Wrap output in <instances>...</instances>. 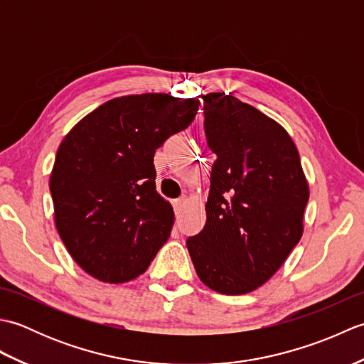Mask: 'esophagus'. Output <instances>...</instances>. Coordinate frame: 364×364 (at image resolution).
Wrapping results in <instances>:
<instances>
[{"label":"esophagus","instance_id":"34e87169","mask_svg":"<svg viewBox=\"0 0 364 364\" xmlns=\"http://www.w3.org/2000/svg\"><path fill=\"white\" fill-rule=\"evenodd\" d=\"M186 202H188L186 197L175 200V202H173V208H175V213H176V214L183 211V208H184V205H186Z\"/></svg>","mask_w":364,"mask_h":364}]
</instances>
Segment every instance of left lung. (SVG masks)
Wrapping results in <instances>:
<instances>
[{"mask_svg": "<svg viewBox=\"0 0 364 364\" xmlns=\"http://www.w3.org/2000/svg\"><path fill=\"white\" fill-rule=\"evenodd\" d=\"M215 153L206 223L186 245L208 288L239 296L264 284L304 235L310 188L280 123L225 92L203 95Z\"/></svg>", "mask_w": 364, "mask_h": 364, "instance_id": "obj_1", "label": "left lung"}]
</instances>
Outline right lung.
Masks as SVG:
<instances>
[{
    "mask_svg": "<svg viewBox=\"0 0 364 364\" xmlns=\"http://www.w3.org/2000/svg\"><path fill=\"white\" fill-rule=\"evenodd\" d=\"M198 98H112L60 142L50 176L58 233L84 272L105 283L144 274L175 214L154 184V151L191 125Z\"/></svg>",
    "mask_w": 364,
    "mask_h": 364,
    "instance_id": "1",
    "label": "right lung"
}]
</instances>
